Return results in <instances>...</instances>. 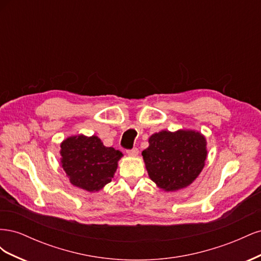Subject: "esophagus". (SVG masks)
Instances as JSON below:
<instances>
[{
	"instance_id": "esophagus-1",
	"label": "esophagus",
	"mask_w": 261,
	"mask_h": 261,
	"mask_svg": "<svg viewBox=\"0 0 261 261\" xmlns=\"http://www.w3.org/2000/svg\"><path fill=\"white\" fill-rule=\"evenodd\" d=\"M127 154L130 156H136L138 154V149L137 148H133L132 150H127Z\"/></svg>"
}]
</instances>
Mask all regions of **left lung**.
<instances>
[{"label":"left lung","instance_id":"1","mask_svg":"<svg viewBox=\"0 0 261 261\" xmlns=\"http://www.w3.org/2000/svg\"><path fill=\"white\" fill-rule=\"evenodd\" d=\"M148 143L141 152L148 175L168 193L193 184L208 158L207 139L198 130H161L152 134Z\"/></svg>","mask_w":261,"mask_h":261}]
</instances>
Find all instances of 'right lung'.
<instances>
[{
    "label": "right lung",
    "instance_id": "add662e5",
    "mask_svg": "<svg viewBox=\"0 0 261 261\" xmlns=\"http://www.w3.org/2000/svg\"><path fill=\"white\" fill-rule=\"evenodd\" d=\"M60 146L61 164L69 183L88 193L100 192L111 181L123 156L94 135L68 136Z\"/></svg>",
    "mask_w": 261,
    "mask_h": 261
}]
</instances>
